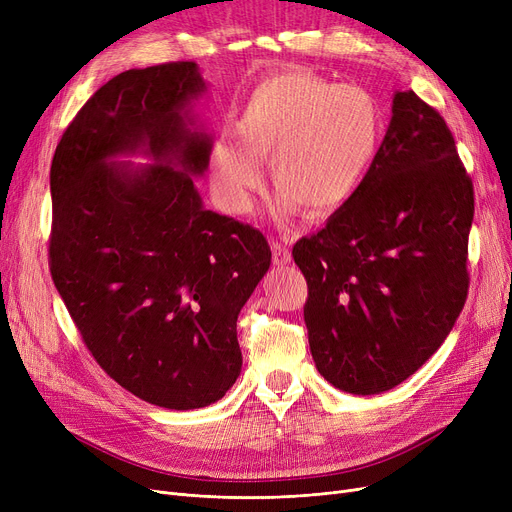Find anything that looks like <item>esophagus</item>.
I'll list each match as a JSON object with an SVG mask.
<instances>
[{
    "label": "esophagus",
    "instance_id": "esophagus-1",
    "mask_svg": "<svg viewBox=\"0 0 512 512\" xmlns=\"http://www.w3.org/2000/svg\"><path fill=\"white\" fill-rule=\"evenodd\" d=\"M272 259H274V265H278V267L290 263L292 255H290V249L284 245V242H278V240L272 242Z\"/></svg>",
    "mask_w": 512,
    "mask_h": 512
}]
</instances>
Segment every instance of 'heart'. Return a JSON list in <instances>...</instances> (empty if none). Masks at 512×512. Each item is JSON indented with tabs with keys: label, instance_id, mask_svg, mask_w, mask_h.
<instances>
[{
	"label": "heart",
	"instance_id": "1",
	"mask_svg": "<svg viewBox=\"0 0 512 512\" xmlns=\"http://www.w3.org/2000/svg\"><path fill=\"white\" fill-rule=\"evenodd\" d=\"M380 132L378 101L365 89L305 70L276 74L242 105L234 139L213 143V193L226 211H249L261 184L259 164L270 159L278 211L286 215L299 207L307 218H324L357 193Z\"/></svg>",
	"mask_w": 512,
	"mask_h": 512
}]
</instances>
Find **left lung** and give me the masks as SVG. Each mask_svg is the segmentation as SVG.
<instances>
[{"instance_id": "1", "label": "left lung", "mask_w": 512, "mask_h": 512, "mask_svg": "<svg viewBox=\"0 0 512 512\" xmlns=\"http://www.w3.org/2000/svg\"><path fill=\"white\" fill-rule=\"evenodd\" d=\"M473 211L444 118L396 91L357 193L292 249L309 286L311 355L332 386L380 394L438 351L467 299Z\"/></svg>"}]
</instances>
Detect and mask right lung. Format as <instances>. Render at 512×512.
Instances as JSON below:
<instances>
[{
    "mask_svg": "<svg viewBox=\"0 0 512 512\" xmlns=\"http://www.w3.org/2000/svg\"><path fill=\"white\" fill-rule=\"evenodd\" d=\"M195 62L114 76L68 124L51 161L49 270L101 369L155 407L220 400L242 355L238 313L270 270L265 236L203 207L193 176L211 137ZM143 152L155 165L117 164Z\"/></svg>",
    "mask_w": 512,
    "mask_h": 512,
    "instance_id": "1",
    "label": "right lung"
}]
</instances>
